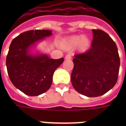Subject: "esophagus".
Listing matches in <instances>:
<instances>
[{
  "label": "esophagus",
  "mask_w": 126,
  "mask_h": 126,
  "mask_svg": "<svg viewBox=\"0 0 126 126\" xmlns=\"http://www.w3.org/2000/svg\"><path fill=\"white\" fill-rule=\"evenodd\" d=\"M65 58V59H67V60L68 59H71V56L70 55H67Z\"/></svg>",
  "instance_id": "1"
}]
</instances>
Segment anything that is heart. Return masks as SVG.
<instances>
[{
    "mask_svg": "<svg viewBox=\"0 0 126 126\" xmlns=\"http://www.w3.org/2000/svg\"><path fill=\"white\" fill-rule=\"evenodd\" d=\"M90 40L87 37L82 36H74L67 38L63 42V47L66 49H74L77 47L80 51H85L88 49Z\"/></svg>",
    "mask_w": 126,
    "mask_h": 126,
    "instance_id": "obj_1",
    "label": "heart"
}]
</instances>
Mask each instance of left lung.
Segmentation results:
<instances>
[{
	"label": "left lung",
	"mask_w": 126,
	"mask_h": 126,
	"mask_svg": "<svg viewBox=\"0 0 126 126\" xmlns=\"http://www.w3.org/2000/svg\"><path fill=\"white\" fill-rule=\"evenodd\" d=\"M92 46L87 51L75 55L71 75L74 89L82 95L96 97L115 85L120 59L117 47L108 33L93 30Z\"/></svg>",
	"instance_id": "obj_1"
}]
</instances>
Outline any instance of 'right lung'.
<instances>
[{
  "instance_id": "1",
  "label": "right lung",
  "mask_w": 126,
  "mask_h": 126,
  "mask_svg": "<svg viewBox=\"0 0 126 126\" xmlns=\"http://www.w3.org/2000/svg\"><path fill=\"white\" fill-rule=\"evenodd\" d=\"M52 34L50 30L23 32L13 39L6 59L7 72L12 84L28 96H38L48 90L52 76L64 59H50L45 55H28L29 47Z\"/></svg>"
}]
</instances>
